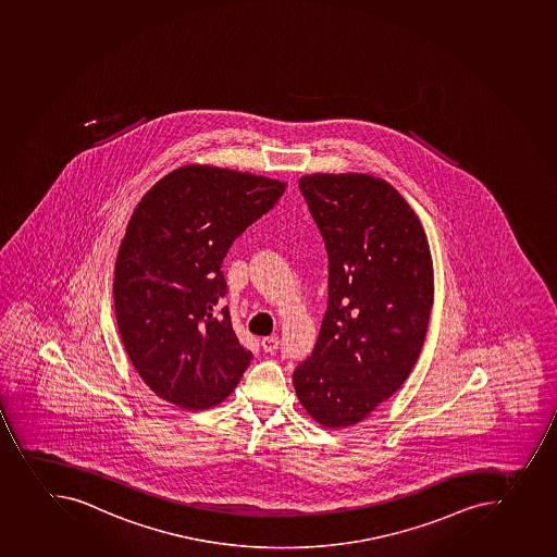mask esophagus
Returning <instances> with one entry per match:
<instances>
[{"label":"esophagus","mask_w":557,"mask_h":557,"mask_svg":"<svg viewBox=\"0 0 557 557\" xmlns=\"http://www.w3.org/2000/svg\"><path fill=\"white\" fill-rule=\"evenodd\" d=\"M281 341L277 335H269V337H263L261 339V348L267 351V354H272V351H276L280 348Z\"/></svg>","instance_id":"esophagus-1"}]
</instances>
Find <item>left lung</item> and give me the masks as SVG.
<instances>
[{"label": "left lung", "mask_w": 557, "mask_h": 557, "mask_svg": "<svg viewBox=\"0 0 557 557\" xmlns=\"http://www.w3.org/2000/svg\"><path fill=\"white\" fill-rule=\"evenodd\" d=\"M299 191L329 252V307L292 381L315 422L348 428L392 397L419 359L435 294L430 244L382 178L307 175Z\"/></svg>", "instance_id": "left-lung-1"}]
</instances>
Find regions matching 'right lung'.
I'll use <instances>...</instances> for the list:
<instances>
[{"label":"right lung","mask_w":557,"mask_h":557,"mask_svg":"<svg viewBox=\"0 0 557 557\" xmlns=\"http://www.w3.org/2000/svg\"><path fill=\"white\" fill-rule=\"evenodd\" d=\"M285 187L265 176L184 165L133 211L115 261V315L132 364L168 403L212 408L250 364L228 308H220L227 294L222 263Z\"/></svg>","instance_id":"right-lung-1"}]
</instances>
